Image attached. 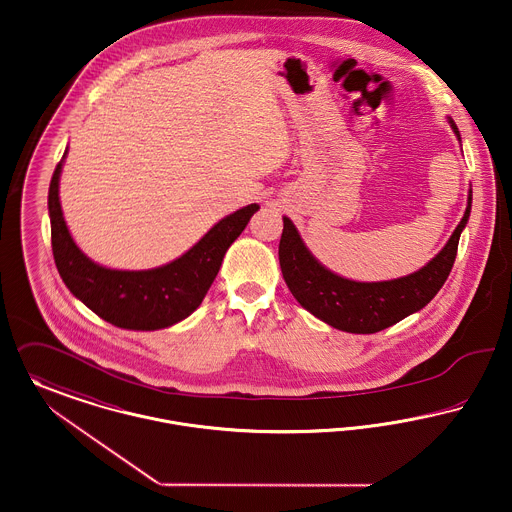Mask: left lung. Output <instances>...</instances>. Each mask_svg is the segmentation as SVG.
<instances>
[{
  "label": "left lung",
  "mask_w": 512,
  "mask_h": 512,
  "mask_svg": "<svg viewBox=\"0 0 512 512\" xmlns=\"http://www.w3.org/2000/svg\"><path fill=\"white\" fill-rule=\"evenodd\" d=\"M449 123L460 138L455 121L449 119ZM470 208L472 190L455 233L430 264L401 279L379 283L350 281L323 268L302 243L293 221L283 217L279 264L285 283L302 308L331 327L349 333H377L422 310L443 287L455 264L458 239Z\"/></svg>",
  "instance_id": "obj_1"
}]
</instances>
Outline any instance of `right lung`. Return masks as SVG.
I'll return each instance as SVG.
<instances>
[{"label":"right lung","instance_id":"add662e5","mask_svg":"<svg viewBox=\"0 0 512 512\" xmlns=\"http://www.w3.org/2000/svg\"><path fill=\"white\" fill-rule=\"evenodd\" d=\"M61 162L50 183L55 266L67 289L102 320L123 329L154 331L185 320L204 300L216 279L223 256L241 235L258 204L223 217L187 254L148 271L108 269L88 260L69 235L59 204Z\"/></svg>","mask_w":512,"mask_h":512}]
</instances>
